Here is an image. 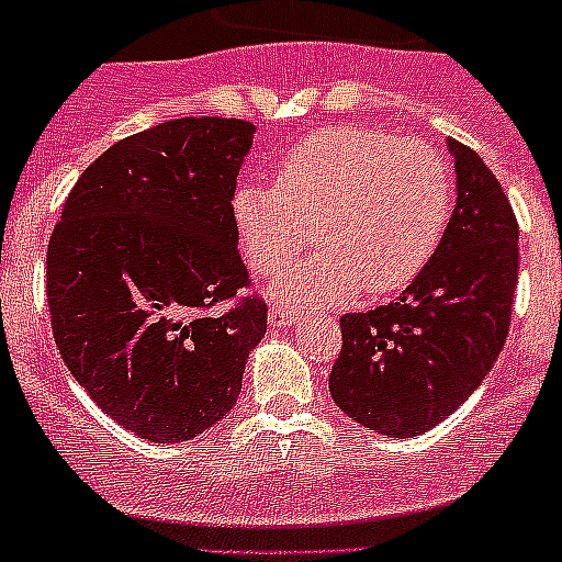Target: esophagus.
Listing matches in <instances>:
<instances>
[{
    "label": "esophagus",
    "mask_w": 562,
    "mask_h": 562,
    "mask_svg": "<svg viewBox=\"0 0 562 562\" xmlns=\"http://www.w3.org/2000/svg\"><path fill=\"white\" fill-rule=\"evenodd\" d=\"M297 321H301V315H297V312L286 310V306H281V304L270 306V326H272V329H290V326H295Z\"/></svg>",
    "instance_id": "esophagus-1"
}]
</instances>
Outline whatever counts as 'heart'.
I'll return each instance as SVG.
<instances>
[{
    "label": "heart",
    "mask_w": 562,
    "mask_h": 562,
    "mask_svg": "<svg viewBox=\"0 0 562 562\" xmlns=\"http://www.w3.org/2000/svg\"><path fill=\"white\" fill-rule=\"evenodd\" d=\"M247 267L276 276L315 233V252L278 278L272 301L329 306L362 290L400 292L430 265L453 216V173L425 140L331 126L286 148L276 186L241 182L231 200Z\"/></svg>",
    "instance_id": "obj_1"
}]
</instances>
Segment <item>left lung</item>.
Segmentation results:
<instances>
[{
  "instance_id": "obj_1",
  "label": "left lung",
  "mask_w": 562,
  "mask_h": 562,
  "mask_svg": "<svg viewBox=\"0 0 562 562\" xmlns=\"http://www.w3.org/2000/svg\"><path fill=\"white\" fill-rule=\"evenodd\" d=\"M456 207L439 250L394 304L340 317L337 408L362 428L411 439L448 419L498 360L518 284V222L473 148L448 140Z\"/></svg>"
}]
</instances>
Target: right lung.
<instances>
[{
  "label": "right lung",
  "instance_id": "add662e5",
  "mask_svg": "<svg viewBox=\"0 0 562 562\" xmlns=\"http://www.w3.org/2000/svg\"><path fill=\"white\" fill-rule=\"evenodd\" d=\"M256 126L180 117L114 143L78 177L47 245V304L67 369L117 425L193 439L236 405L267 331L231 216Z\"/></svg>",
  "mask_w": 562,
  "mask_h": 562
}]
</instances>
